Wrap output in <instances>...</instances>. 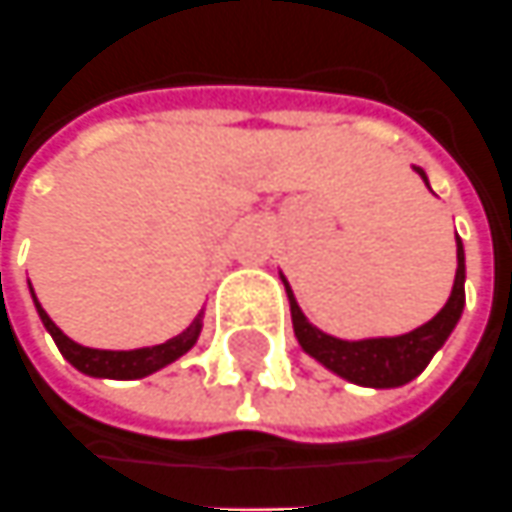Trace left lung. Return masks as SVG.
Returning <instances> with one entry per match:
<instances>
[{"label":"left lung","mask_w":512,"mask_h":512,"mask_svg":"<svg viewBox=\"0 0 512 512\" xmlns=\"http://www.w3.org/2000/svg\"><path fill=\"white\" fill-rule=\"evenodd\" d=\"M424 183L429 186V178L421 167H412ZM284 281V290L290 298L292 312V329L301 348L315 357L320 365H326L331 373L343 376L348 382L362 384V387H401V384L412 382L421 370L429 365V359L438 354L443 343L449 340V334L457 326V320L463 315L465 306V250L460 236H457V273H454V287L446 306L429 323L418 326V329L398 334V337H370V340H340L331 337L326 331L312 326L301 306L292 295V287Z\"/></svg>","instance_id":"8db88e82"}]
</instances>
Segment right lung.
I'll list each match as a JSON object with an SVG mask.
<instances>
[{
	"instance_id": "obj_1",
	"label": "right lung",
	"mask_w": 512,
	"mask_h": 512,
	"mask_svg": "<svg viewBox=\"0 0 512 512\" xmlns=\"http://www.w3.org/2000/svg\"><path fill=\"white\" fill-rule=\"evenodd\" d=\"M33 292V287H30ZM35 309H38V317L44 323V329L52 334V340L58 345L63 357L72 362L74 368L86 376H97V379H142V376H150L155 370L167 368L169 362H175L178 357H183L192 345L197 343L200 337V329H203V315L195 317V323L186 331H181L178 337H172L167 343L150 345V348H133V351H102V348H86V345L74 343L63 334L52 317L44 312V306L38 303L33 292Z\"/></svg>"
}]
</instances>
